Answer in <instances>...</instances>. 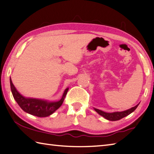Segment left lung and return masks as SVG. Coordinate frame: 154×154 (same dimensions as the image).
Masks as SVG:
<instances>
[{"instance_id": "obj_1", "label": "left lung", "mask_w": 154, "mask_h": 154, "mask_svg": "<svg viewBox=\"0 0 154 154\" xmlns=\"http://www.w3.org/2000/svg\"><path fill=\"white\" fill-rule=\"evenodd\" d=\"M139 104L140 103H138L137 105H135V107H131L130 109H127L125 111H116V112H113V113H107L100 109H96V108H94V109L98 114H99V115L101 116H103L104 118H105L107 120H109V121H117V120L121 119L123 118V117L129 115V114L131 113L132 112H134V111L135 110V109L137 107L138 105H139Z\"/></svg>"}]
</instances>
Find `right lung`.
<instances>
[{
  "label": "right lung",
  "mask_w": 154,
  "mask_h": 154,
  "mask_svg": "<svg viewBox=\"0 0 154 154\" xmlns=\"http://www.w3.org/2000/svg\"><path fill=\"white\" fill-rule=\"evenodd\" d=\"M10 84L12 94L20 107L26 113L39 117H45L51 116L61 106L64 99L67 95L69 88L65 89L61 99L57 101H51L45 99L25 97L15 88L11 78Z\"/></svg>",
  "instance_id": "add662e5"
}]
</instances>
